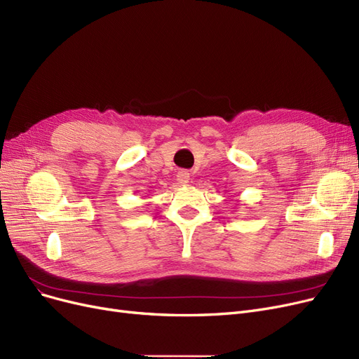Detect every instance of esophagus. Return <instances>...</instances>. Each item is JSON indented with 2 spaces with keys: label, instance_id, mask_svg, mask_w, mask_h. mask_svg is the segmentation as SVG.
Returning a JSON list of instances; mask_svg holds the SVG:
<instances>
[{
  "label": "esophagus",
  "instance_id": "34e87169",
  "mask_svg": "<svg viewBox=\"0 0 359 359\" xmlns=\"http://www.w3.org/2000/svg\"><path fill=\"white\" fill-rule=\"evenodd\" d=\"M177 180H178V182L180 184H187L189 182V180H190V174H189V170H185V169H181V170H178V174H177Z\"/></svg>",
  "mask_w": 359,
  "mask_h": 359
}]
</instances>
